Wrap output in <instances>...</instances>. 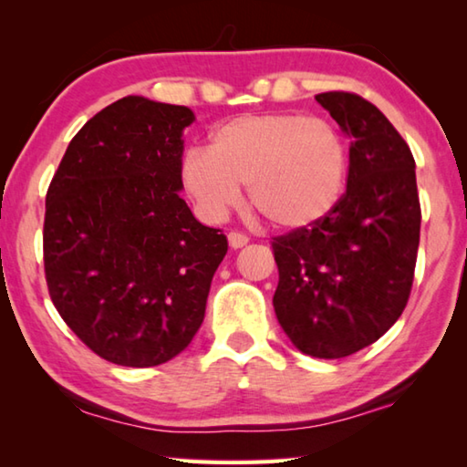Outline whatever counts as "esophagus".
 Wrapping results in <instances>:
<instances>
[{
    "mask_svg": "<svg viewBox=\"0 0 467 467\" xmlns=\"http://www.w3.org/2000/svg\"><path fill=\"white\" fill-rule=\"evenodd\" d=\"M249 243V236L243 234V233H228V244H231L233 249H241L244 244Z\"/></svg>",
    "mask_w": 467,
    "mask_h": 467,
    "instance_id": "obj_1",
    "label": "esophagus"
}]
</instances>
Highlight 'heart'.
<instances>
[{
    "label": "heart",
    "mask_w": 467,
    "mask_h": 467,
    "mask_svg": "<svg viewBox=\"0 0 467 467\" xmlns=\"http://www.w3.org/2000/svg\"><path fill=\"white\" fill-rule=\"evenodd\" d=\"M350 172L348 141L334 123L305 115L233 117L210 133L208 150L181 158L179 177L200 214L220 220L241 200L282 231H305L336 212Z\"/></svg>",
    "instance_id": "heart-1"
}]
</instances>
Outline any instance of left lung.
<instances>
[{
    "mask_svg": "<svg viewBox=\"0 0 467 467\" xmlns=\"http://www.w3.org/2000/svg\"><path fill=\"white\" fill-rule=\"evenodd\" d=\"M315 100L350 138V172L334 214L272 241L274 311L300 352L344 358L406 309L422 214L414 156L381 110L352 92Z\"/></svg>",
    "mask_w": 467,
    "mask_h": 467,
    "instance_id": "1",
    "label": "left lung"
}]
</instances>
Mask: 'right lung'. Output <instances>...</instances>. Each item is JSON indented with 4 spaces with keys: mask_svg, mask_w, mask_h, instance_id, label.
<instances>
[{
    "mask_svg": "<svg viewBox=\"0 0 467 467\" xmlns=\"http://www.w3.org/2000/svg\"><path fill=\"white\" fill-rule=\"evenodd\" d=\"M192 109L125 97L86 121L47 192L43 257L67 327L100 358L156 367L200 329L228 241L179 177Z\"/></svg>",
    "mask_w": 467,
    "mask_h": 467,
    "instance_id": "add662e5",
    "label": "right lung"
}]
</instances>
